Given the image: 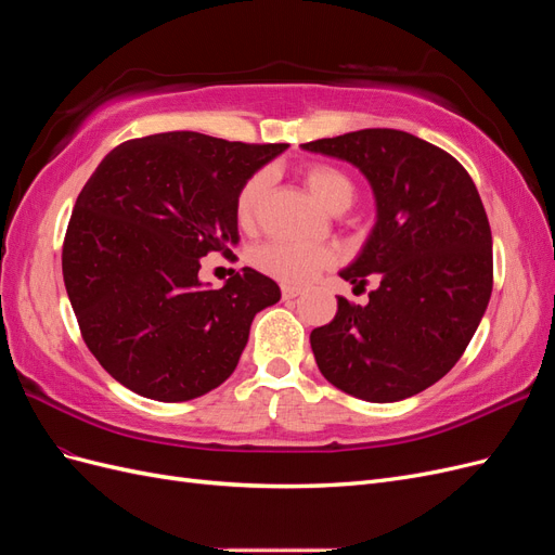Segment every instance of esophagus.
<instances>
[{"mask_svg": "<svg viewBox=\"0 0 555 555\" xmlns=\"http://www.w3.org/2000/svg\"><path fill=\"white\" fill-rule=\"evenodd\" d=\"M300 292H304V289H300V287H294V284H282V298H284V300L296 298Z\"/></svg>", "mask_w": 555, "mask_h": 555, "instance_id": "obj_1", "label": "esophagus"}]
</instances>
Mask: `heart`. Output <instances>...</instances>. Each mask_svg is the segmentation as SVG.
I'll list each match as a JSON object with an SVG mask.
<instances>
[{"label": "heart", "instance_id": "b5f03b06", "mask_svg": "<svg viewBox=\"0 0 555 555\" xmlns=\"http://www.w3.org/2000/svg\"><path fill=\"white\" fill-rule=\"evenodd\" d=\"M304 180L310 194L331 212L347 210L357 198V188L351 178L335 169L331 164H310L304 171ZM266 192V176L257 173L243 182V188L236 194V222L241 229L251 231L259 222V212ZM255 266L266 275H271L287 284H304L312 280L319 271L331 266L333 255L324 245H308V243H287V241H271L261 245L255 251Z\"/></svg>", "mask_w": 555, "mask_h": 555}]
</instances>
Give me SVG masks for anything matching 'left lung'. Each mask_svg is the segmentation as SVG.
<instances>
[{
	"mask_svg": "<svg viewBox=\"0 0 555 555\" xmlns=\"http://www.w3.org/2000/svg\"><path fill=\"white\" fill-rule=\"evenodd\" d=\"M359 166L377 224L340 275L367 306L338 296L310 333L314 361L340 391L371 402L410 398L442 379L481 322L493 289V238L473 178L442 147L398 129H361L304 143Z\"/></svg>",
	"mask_w": 555,
	"mask_h": 555,
	"instance_id": "8db88e82",
	"label": "left lung"
}]
</instances>
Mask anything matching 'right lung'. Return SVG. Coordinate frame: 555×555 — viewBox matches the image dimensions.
I'll return each instance as SVG.
<instances>
[{
  "label": "right lung",
  "instance_id": "1",
  "mask_svg": "<svg viewBox=\"0 0 555 555\" xmlns=\"http://www.w3.org/2000/svg\"><path fill=\"white\" fill-rule=\"evenodd\" d=\"M287 143L198 131L131 139L80 190L62 245L64 287L104 371L133 393L182 402L233 371L255 314L280 287L255 268L222 289L198 282L201 257L238 245L243 182Z\"/></svg>",
  "mask_w": 555,
  "mask_h": 555
}]
</instances>
